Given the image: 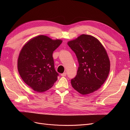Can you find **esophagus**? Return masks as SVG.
Returning <instances> with one entry per match:
<instances>
[{
	"label": "esophagus",
	"mask_w": 130,
	"mask_h": 130,
	"mask_svg": "<svg viewBox=\"0 0 130 130\" xmlns=\"http://www.w3.org/2000/svg\"><path fill=\"white\" fill-rule=\"evenodd\" d=\"M66 75H67V73H66V72L61 74V76H66Z\"/></svg>",
	"instance_id": "34e87169"
}]
</instances>
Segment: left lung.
I'll return each instance as SVG.
<instances>
[{"label":"left lung","instance_id":"obj_1","mask_svg":"<svg viewBox=\"0 0 130 130\" xmlns=\"http://www.w3.org/2000/svg\"><path fill=\"white\" fill-rule=\"evenodd\" d=\"M68 45L79 64L76 76L71 80L72 87L82 95L96 91L107 79L110 70L104 47L95 37L84 34L69 41Z\"/></svg>","mask_w":130,"mask_h":130}]
</instances>
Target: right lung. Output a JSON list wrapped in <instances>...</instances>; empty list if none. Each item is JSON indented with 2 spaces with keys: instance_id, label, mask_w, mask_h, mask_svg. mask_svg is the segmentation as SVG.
Masks as SVG:
<instances>
[{
  "instance_id": "right-lung-1",
  "label": "right lung",
  "mask_w": 130,
  "mask_h": 130,
  "mask_svg": "<svg viewBox=\"0 0 130 130\" xmlns=\"http://www.w3.org/2000/svg\"><path fill=\"white\" fill-rule=\"evenodd\" d=\"M62 42L40 35L31 39L22 48L18 58V72L35 91L45 92L57 81L58 74L54 68L53 54Z\"/></svg>"
}]
</instances>
